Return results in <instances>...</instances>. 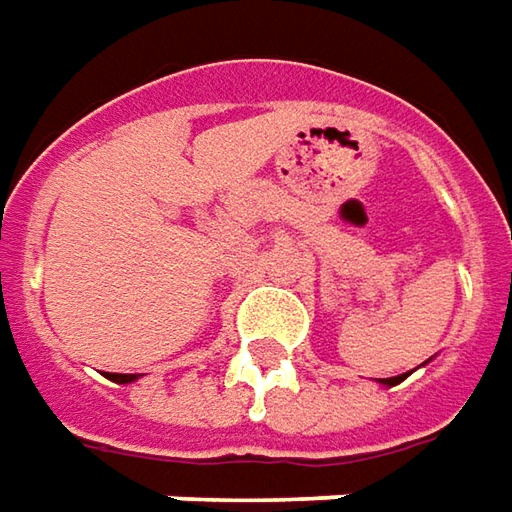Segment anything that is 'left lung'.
Masks as SVG:
<instances>
[{"mask_svg": "<svg viewBox=\"0 0 512 512\" xmlns=\"http://www.w3.org/2000/svg\"><path fill=\"white\" fill-rule=\"evenodd\" d=\"M402 379H404V376H393V379H379V382L387 384V387H393V384H399V382H402Z\"/></svg>", "mask_w": 512, "mask_h": 512, "instance_id": "1", "label": "left lung"}]
</instances>
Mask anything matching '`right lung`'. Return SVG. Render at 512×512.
Instances as JSON below:
<instances>
[{"label":"right lung","instance_id":"obj_1","mask_svg":"<svg viewBox=\"0 0 512 512\" xmlns=\"http://www.w3.org/2000/svg\"><path fill=\"white\" fill-rule=\"evenodd\" d=\"M110 379L119 384H128V382H136L139 376H136V373H110Z\"/></svg>","mask_w":512,"mask_h":512}]
</instances>
